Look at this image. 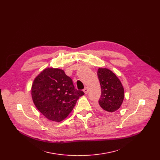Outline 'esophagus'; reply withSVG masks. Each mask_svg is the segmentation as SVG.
Here are the masks:
<instances>
[{
	"mask_svg": "<svg viewBox=\"0 0 160 160\" xmlns=\"http://www.w3.org/2000/svg\"><path fill=\"white\" fill-rule=\"evenodd\" d=\"M83 92H84V93L85 94H87L88 93V92H89V89H88V88H85V89H83Z\"/></svg>",
	"mask_w": 160,
	"mask_h": 160,
	"instance_id": "esophagus-1",
	"label": "esophagus"
}]
</instances>
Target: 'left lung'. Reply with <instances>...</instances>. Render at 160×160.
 Segmentation results:
<instances>
[{
  "label": "left lung",
  "mask_w": 160,
  "mask_h": 160,
  "mask_svg": "<svg viewBox=\"0 0 160 160\" xmlns=\"http://www.w3.org/2000/svg\"><path fill=\"white\" fill-rule=\"evenodd\" d=\"M97 74L101 89L99 100L101 108L109 113L118 111L124 98V89L121 82L112 71L106 68H99Z\"/></svg>",
  "instance_id": "1"
}]
</instances>
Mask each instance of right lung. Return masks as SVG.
Instances as JSON below:
<instances>
[{"label":"right lung","mask_w":160,"mask_h":160,"mask_svg":"<svg viewBox=\"0 0 160 160\" xmlns=\"http://www.w3.org/2000/svg\"><path fill=\"white\" fill-rule=\"evenodd\" d=\"M84 94L75 89L71 78L64 70L52 67L43 69L34 78L31 88L33 103L50 121L59 122L72 112Z\"/></svg>","instance_id":"right-lung-1"}]
</instances>
